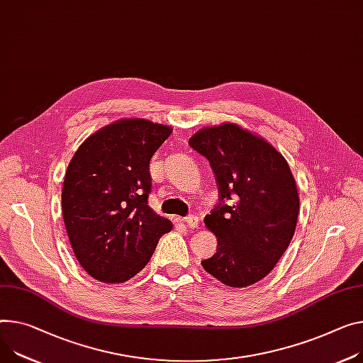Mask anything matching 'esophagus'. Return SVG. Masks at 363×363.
Returning <instances> with one entry per match:
<instances>
[{
	"label": "esophagus",
	"instance_id": "obj_1",
	"mask_svg": "<svg viewBox=\"0 0 363 363\" xmlns=\"http://www.w3.org/2000/svg\"><path fill=\"white\" fill-rule=\"evenodd\" d=\"M184 224L189 227V228H198L199 225V218L196 215H189L187 218L183 219Z\"/></svg>",
	"mask_w": 363,
	"mask_h": 363
}]
</instances>
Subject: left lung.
Returning <instances> with one entry per match:
<instances>
[{
    "mask_svg": "<svg viewBox=\"0 0 363 363\" xmlns=\"http://www.w3.org/2000/svg\"><path fill=\"white\" fill-rule=\"evenodd\" d=\"M189 145L209 161L219 193L205 216L216 253L202 266L227 286L253 285L272 272L295 233L299 196L289 165L263 138L234 123L201 129Z\"/></svg>",
    "mask_w": 363,
    "mask_h": 363,
    "instance_id": "8db88e82",
    "label": "left lung"
}]
</instances>
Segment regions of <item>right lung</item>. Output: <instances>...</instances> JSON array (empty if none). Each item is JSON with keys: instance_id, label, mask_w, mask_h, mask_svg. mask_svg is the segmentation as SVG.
<instances>
[{"instance_id": "obj_1", "label": "right lung", "mask_w": 363, "mask_h": 363, "mask_svg": "<svg viewBox=\"0 0 363 363\" xmlns=\"http://www.w3.org/2000/svg\"><path fill=\"white\" fill-rule=\"evenodd\" d=\"M170 135L145 119L118 121L89 136L68 165L65 228L78 263L100 282L129 281L173 228L148 206L150 161Z\"/></svg>"}]
</instances>
